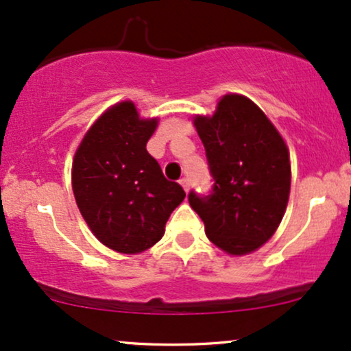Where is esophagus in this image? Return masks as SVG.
I'll use <instances>...</instances> for the list:
<instances>
[{
    "label": "esophagus",
    "mask_w": 351,
    "mask_h": 351,
    "mask_svg": "<svg viewBox=\"0 0 351 351\" xmlns=\"http://www.w3.org/2000/svg\"><path fill=\"white\" fill-rule=\"evenodd\" d=\"M180 184L184 188V191H188V189H189V178H186V176H183V178L180 180Z\"/></svg>",
    "instance_id": "obj_1"
}]
</instances>
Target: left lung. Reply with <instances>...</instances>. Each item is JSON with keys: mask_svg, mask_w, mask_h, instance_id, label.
Instances as JSON below:
<instances>
[{"mask_svg": "<svg viewBox=\"0 0 351 351\" xmlns=\"http://www.w3.org/2000/svg\"><path fill=\"white\" fill-rule=\"evenodd\" d=\"M213 188L189 191V206L204 223L208 239L243 256L271 239L280 224L289 193L287 145L256 104L224 95L213 117H196Z\"/></svg>", "mask_w": 351, "mask_h": 351, "instance_id": "1", "label": "left lung"}]
</instances>
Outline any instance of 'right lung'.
Instances as JSON below:
<instances>
[{
	"label": "right lung",
	"mask_w": 351,
	"mask_h": 351,
	"mask_svg": "<svg viewBox=\"0 0 351 351\" xmlns=\"http://www.w3.org/2000/svg\"><path fill=\"white\" fill-rule=\"evenodd\" d=\"M155 128L156 119L142 120L132 102L117 104L75 152V203L94 236L117 252L136 254L158 243L173 209L186 196L147 152Z\"/></svg>",
	"instance_id": "1"
}]
</instances>
